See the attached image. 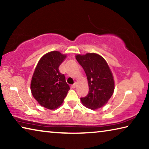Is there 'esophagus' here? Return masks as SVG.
Returning a JSON list of instances; mask_svg holds the SVG:
<instances>
[{"mask_svg":"<svg viewBox=\"0 0 149 149\" xmlns=\"http://www.w3.org/2000/svg\"><path fill=\"white\" fill-rule=\"evenodd\" d=\"M76 85H76V84H74V85H72V87L73 88V89H75V88L76 87Z\"/></svg>","mask_w":149,"mask_h":149,"instance_id":"esophagus-1","label":"esophagus"}]
</instances>
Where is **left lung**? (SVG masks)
<instances>
[{
	"label": "left lung",
	"instance_id": "obj_1",
	"mask_svg": "<svg viewBox=\"0 0 149 149\" xmlns=\"http://www.w3.org/2000/svg\"><path fill=\"white\" fill-rule=\"evenodd\" d=\"M75 58L86 74L89 85L88 95L81 98V101L91 110L102 107L114 91V77L107 61L96 53L77 54Z\"/></svg>",
	"mask_w": 149,
	"mask_h": 149
}]
</instances>
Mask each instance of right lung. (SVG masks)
I'll return each mask as SVG.
<instances>
[{"instance_id": "right-lung-1", "label": "right lung", "mask_w": 149, "mask_h": 149, "mask_svg": "<svg viewBox=\"0 0 149 149\" xmlns=\"http://www.w3.org/2000/svg\"><path fill=\"white\" fill-rule=\"evenodd\" d=\"M66 55L51 51L41 57L35 68L31 81L32 95L39 104L49 110L62 105L70 90L65 76L58 68Z\"/></svg>"}]
</instances>
